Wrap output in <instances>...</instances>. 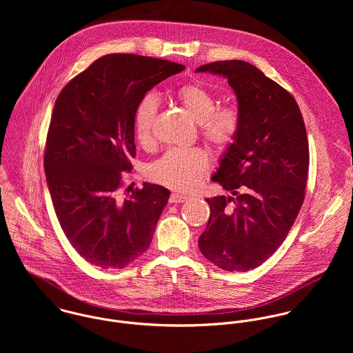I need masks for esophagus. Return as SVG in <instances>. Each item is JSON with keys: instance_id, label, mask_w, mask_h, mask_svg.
<instances>
[{"instance_id": "34e87169", "label": "esophagus", "mask_w": 353, "mask_h": 353, "mask_svg": "<svg viewBox=\"0 0 353 353\" xmlns=\"http://www.w3.org/2000/svg\"><path fill=\"white\" fill-rule=\"evenodd\" d=\"M189 197L185 196V194H179V193H172L170 196V202H174V203H181V202H185Z\"/></svg>"}]
</instances>
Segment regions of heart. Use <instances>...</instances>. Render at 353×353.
Returning a JSON list of instances; mask_svg holds the SVG:
<instances>
[{"instance_id":"b5f03b06","label":"heart","mask_w":353,"mask_h":353,"mask_svg":"<svg viewBox=\"0 0 353 353\" xmlns=\"http://www.w3.org/2000/svg\"><path fill=\"white\" fill-rule=\"evenodd\" d=\"M176 97L199 122L203 140L219 151L228 150L236 140L241 122L234 108H216L214 95L200 83H189L176 90ZM159 101L154 94L144 95L134 108L133 128L137 141L147 147L152 143V126ZM209 168L206 153L199 148H172L152 163L148 175L153 182L178 189L190 190Z\"/></svg>"}]
</instances>
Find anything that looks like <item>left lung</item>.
Segmentation results:
<instances>
[{"mask_svg":"<svg viewBox=\"0 0 353 353\" xmlns=\"http://www.w3.org/2000/svg\"><path fill=\"white\" fill-rule=\"evenodd\" d=\"M196 72L228 80L241 122L212 176L232 196L206 199L210 216L199 246L220 269L248 272L281 246L302 208L310 163L302 112L288 91L249 62L217 61Z\"/></svg>","mask_w":353,"mask_h":353,"instance_id":"8db88e82","label":"left lung"}]
</instances>
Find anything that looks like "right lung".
Masks as SVG:
<instances>
[{"instance_id":"right-lung-1","label":"right lung","mask_w":353,"mask_h":353,"mask_svg":"<svg viewBox=\"0 0 353 353\" xmlns=\"http://www.w3.org/2000/svg\"><path fill=\"white\" fill-rule=\"evenodd\" d=\"M183 65L134 54H108L59 92L45 151L57 219L70 245L101 269H122L151 245L170 192L145 182L122 199V171L136 156L133 114L156 84Z\"/></svg>"}]
</instances>
